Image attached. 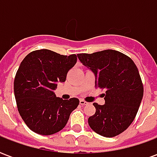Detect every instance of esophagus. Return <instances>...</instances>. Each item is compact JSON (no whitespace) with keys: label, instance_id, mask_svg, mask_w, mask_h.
I'll return each instance as SVG.
<instances>
[{"label":"esophagus","instance_id":"34e87169","mask_svg":"<svg viewBox=\"0 0 157 157\" xmlns=\"http://www.w3.org/2000/svg\"><path fill=\"white\" fill-rule=\"evenodd\" d=\"M80 104L82 106H84V105H86V104H88V102H85L84 100H80Z\"/></svg>","mask_w":157,"mask_h":157}]
</instances>
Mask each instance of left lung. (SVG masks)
<instances>
[{
	"instance_id": "obj_1",
	"label": "left lung",
	"mask_w": 157,
	"mask_h": 157,
	"mask_svg": "<svg viewBox=\"0 0 157 157\" xmlns=\"http://www.w3.org/2000/svg\"><path fill=\"white\" fill-rule=\"evenodd\" d=\"M82 65L95 75L96 88L105 89V103L89 117L93 131L104 137L121 134L134 121L143 98V85L136 65L121 52L106 49L93 54H79Z\"/></svg>"
}]
</instances>
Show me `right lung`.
I'll return each instance as SVG.
<instances>
[{"instance_id": "1", "label": "right lung", "mask_w": 157, "mask_h": 157, "mask_svg": "<svg viewBox=\"0 0 157 157\" xmlns=\"http://www.w3.org/2000/svg\"><path fill=\"white\" fill-rule=\"evenodd\" d=\"M75 55H61L48 49L31 52L19 66L14 94L20 115L32 131L50 135L65 127L79 99L63 100L55 93L59 82L75 65Z\"/></svg>"}]
</instances>
